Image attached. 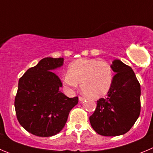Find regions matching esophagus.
<instances>
[{"instance_id":"1","label":"esophagus","mask_w":153,"mask_h":153,"mask_svg":"<svg viewBox=\"0 0 153 153\" xmlns=\"http://www.w3.org/2000/svg\"><path fill=\"white\" fill-rule=\"evenodd\" d=\"M78 99H79V101H80V102H83V101L85 100V97H83L79 96V97H78Z\"/></svg>"}]
</instances>
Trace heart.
<instances>
[{
  "label": "heart",
  "instance_id": "b5f03b06",
  "mask_svg": "<svg viewBox=\"0 0 153 153\" xmlns=\"http://www.w3.org/2000/svg\"><path fill=\"white\" fill-rule=\"evenodd\" d=\"M62 81L68 89H75L80 84L81 91L85 95L91 98H99L110 89L113 72L106 62L80 59L70 64Z\"/></svg>",
  "mask_w": 153,
  "mask_h": 153
}]
</instances>
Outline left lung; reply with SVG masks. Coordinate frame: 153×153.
<instances>
[{
    "mask_svg": "<svg viewBox=\"0 0 153 153\" xmlns=\"http://www.w3.org/2000/svg\"><path fill=\"white\" fill-rule=\"evenodd\" d=\"M115 72L105 97L97 100L90 116L94 130L102 136L115 137L130 131L140 113V85L132 68L119 59L111 64Z\"/></svg>",
    "mask_w": 153,
    "mask_h": 153,
    "instance_id": "8db88e82",
    "label": "left lung"
}]
</instances>
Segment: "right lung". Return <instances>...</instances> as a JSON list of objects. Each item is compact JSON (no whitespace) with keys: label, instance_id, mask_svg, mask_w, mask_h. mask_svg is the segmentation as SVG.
Here are the masks:
<instances>
[{"label":"right lung","instance_id":"right-lung-1","mask_svg":"<svg viewBox=\"0 0 153 153\" xmlns=\"http://www.w3.org/2000/svg\"><path fill=\"white\" fill-rule=\"evenodd\" d=\"M62 64L63 58H44L19 80L14 102L17 120L35 136L47 137L60 132L78 102V97L69 98L59 91L62 84L53 70Z\"/></svg>","mask_w":153,"mask_h":153}]
</instances>
